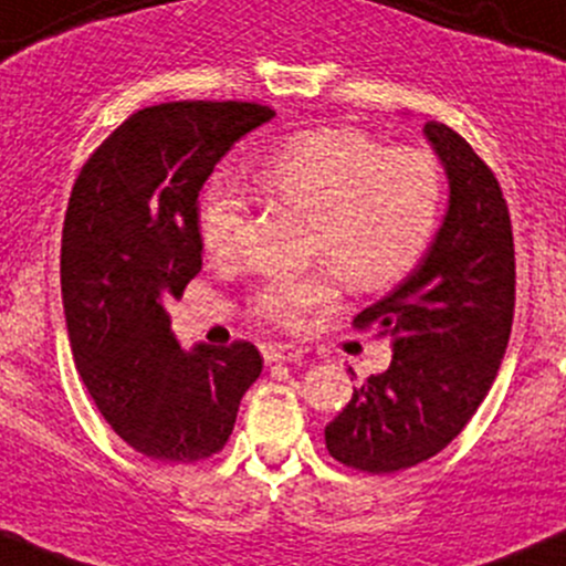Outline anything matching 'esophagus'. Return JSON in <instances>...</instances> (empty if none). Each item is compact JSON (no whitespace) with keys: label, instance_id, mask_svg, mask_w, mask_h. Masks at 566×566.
<instances>
[{"label":"esophagus","instance_id":"1","mask_svg":"<svg viewBox=\"0 0 566 566\" xmlns=\"http://www.w3.org/2000/svg\"><path fill=\"white\" fill-rule=\"evenodd\" d=\"M302 347L296 345H283V342H275V345H264L262 355L266 364H294V360L302 358Z\"/></svg>","mask_w":566,"mask_h":566}]
</instances>
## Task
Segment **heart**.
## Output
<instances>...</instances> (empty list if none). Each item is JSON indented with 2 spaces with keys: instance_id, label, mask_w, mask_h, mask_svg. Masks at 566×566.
Here are the masks:
<instances>
[{
  "instance_id": "heart-1",
  "label": "heart",
  "mask_w": 566,
  "mask_h": 566,
  "mask_svg": "<svg viewBox=\"0 0 566 566\" xmlns=\"http://www.w3.org/2000/svg\"><path fill=\"white\" fill-rule=\"evenodd\" d=\"M264 192L310 219V256L328 259L360 291L382 289L411 270L433 238L441 174L428 149H385L360 130H313L291 138L259 168ZM243 221V200L213 187L200 208L202 245L230 256ZM336 300V277L315 270L272 277L253 310L272 323L296 326Z\"/></svg>"
}]
</instances>
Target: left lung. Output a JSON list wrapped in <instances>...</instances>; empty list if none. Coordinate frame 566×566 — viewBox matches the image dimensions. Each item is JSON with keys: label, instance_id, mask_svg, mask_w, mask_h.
I'll use <instances>...</instances> for the list:
<instances>
[{"label": "left lung", "instance_id": "8db88e82", "mask_svg": "<svg viewBox=\"0 0 566 566\" xmlns=\"http://www.w3.org/2000/svg\"><path fill=\"white\" fill-rule=\"evenodd\" d=\"M422 133L447 174V213L406 281L355 317L392 336V360L326 424L328 454L366 473L403 471L452 443L511 339L516 259L500 184L460 133L443 123Z\"/></svg>", "mask_w": 566, "mask_h": 566}]
</instances>
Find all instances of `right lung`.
<instances>
[{
  "label": "right lung",
  "mask_w": 566,
  "mask_h": 566,
  "mask_svg": "<svg viewBox=\"0 0 566 566\" xmlns=\"http://www.w3.org/2000/svg\"><path fill=\"white\" fill-rule=\"evenodd\" d=\"M270 106L174 101L125 119L82 165L61 240V294L82 382L136 452L195 462L221 452L262 374L251 342L184 350L165 300L202 266L198 195Z\"/></svg>",
  "instance_id": "right-lung-1"
}]
</instances>
